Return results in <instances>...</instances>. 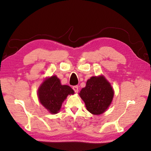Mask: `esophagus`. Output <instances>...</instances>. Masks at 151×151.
<instances>
[{
  "label": "esophagus",
  "mask_w": 151,
  "mask_h": 151,
  "mask_svg": "<svg viewBox=\"0 0 151 151\" xmlns=\"http://www.w3.org/2000/svg\"><path fill=\"white\" fill-rule=\"evenodd\" d=\"M73 90L75 91V93H78V86H74L73 87Z\"/></svg>",
  "instance_id": "esophagus-1"
}]
</instances>
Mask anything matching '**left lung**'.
<instances>
[{
  "instance_id": "1",
  "label": "left lung",
  "mask_w": 151,
  "mask_h": 151,
  "mask_svg": "<svg viewBox=\"0 0 151 151\" xmlns=\"http://www.w3.org/2000/svg\"><path fill=\"white\" fill-rule=\"evenodd\" d=\"M114 95L110 82L102 75L92 76L88 80L86 87L79 93L88 111L93 115L104 113L111 103Z\"/></svg>"
}]
</instances>
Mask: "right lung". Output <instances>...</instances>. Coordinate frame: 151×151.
Segmentation results:
<instances>
[{"label": "right lung", "mask_w": 151, "mask_h": 151, "mask_svg": "<svg viewBox=\"0 0 151 151\" xmlns=\"http://www.w3.org/2000/svg\"><path fill=\"white\" fill-rule=\"evenodd\" d=\"M73 89L69 86L62 85L56 76H52L44 81L38 89L40 102L50 114L58 113L62 102L68 95L74 94Z\"/></svg>", "instance_id": "right-lung-1"}]
</instances>
